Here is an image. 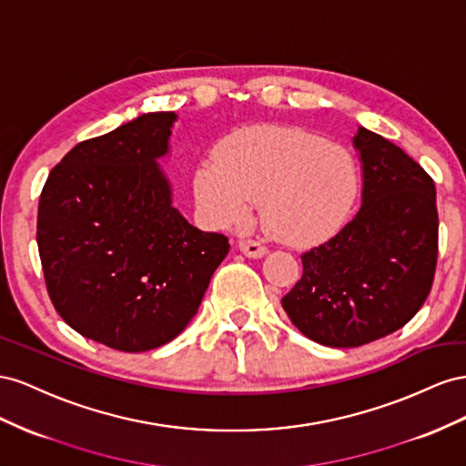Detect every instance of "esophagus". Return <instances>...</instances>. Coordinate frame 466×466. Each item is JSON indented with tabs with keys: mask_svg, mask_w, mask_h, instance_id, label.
<instances>
[{
	"mask_svg": "<svg viewBox=\"0 0 466 466\" xmlns=\"http://www.w3.org/2000/svg\"><path fill=\"white\" fill-rule=\"evenodd\" d=\"M238 248H240V251L246 258H254V259L263 258L265 254H268V248H265L258 240H251V238H242V240L238 242Z\"/></svg>",
	"mask_w": 466,
	"mask_h": 466,
	"instance_id": "esophagus-1",
	"label": "esophagus"
}]
</instances>
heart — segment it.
Wrapping results in <instances>:
<instances>
[{
    "instance_id": "b5f03b06",
    "label": "heart",
    "mask_w": 466,
    "mask_h": 466,
    "mask_svg": "<svg viewBox=\"0 0 466 466\" xmlns=\"http://www.w3.org/2000/svg\"><path fill=\"white\" fill-rule=\"evenodd\" d=\"M353 156L338 144L290 127L234 132L195 176L197 201L218 226L248 220L261 201L265 228L287 244L334 234L357 195Z\"/></svg>"
}]
</instances>
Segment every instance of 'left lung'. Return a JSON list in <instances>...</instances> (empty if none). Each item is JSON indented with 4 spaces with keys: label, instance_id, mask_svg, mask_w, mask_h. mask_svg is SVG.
Returning a JSON list of instances; mask_svg holds the SVG:
<instances>
[{
    "label": "left lung",
    "instance_id": "1",
    "mask_svg": "<svg viewBox=\"0 0 466 466\" xmlns=\"http://www.w3.org/2000/svg\"><path fill=\"white\" fill-rule=\"evenodd\" d=\"M353 144L363 205L336 236L304 251L302 277L281 300L290 322L328 348H359L406 326L430 295L440 251L428 171L363 127Z\"/></svg>",
    "mask_w": 466,
    "mask_h": 466
}]
</instances>
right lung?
<instances>
[{
    "label": "right lung",
    "instance_id": "obj_1",
    "mask_svg": "<svg viewBox=\"0 0 466 466\" xmlns=\"http://www.w3.org/2000/svg\"><path fill=\"white\" fill-rule=\"evenodd\" d=\"M176 113H148L79 142L52 167L36 244L48 297L77 334L138 353L177 338L201 304L228 238L171 207L156 157Z\"/></svg>",
    "mask_w": 466,
    "mask_h": 466
}]
</instances>
